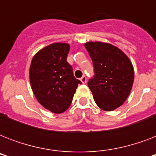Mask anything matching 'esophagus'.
<instances>
[{"mask_svg":"<svg viewBox=\"0 0 156 156\" xmlns=\"http://www.w3.org/2000/svg\"><path fill=\"white\" fill-rule=\"evenodd\" d=\"M80 80L83 84H85V83H87V77H86V76H83V77L80 78Z\"/></svg>","mask_w":156,"mask_h":156,"instance_id":"34e87169","label":"esophagus"}]
</instances>
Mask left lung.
Returning <instances> with one entry per match:
<instances>
[{
	"label": "left lung",
	"instance_id": "8db88e82",
	"mask_svg": "<svg viewBox=\"0 0 156 156\" xmlns=\"http://www.w3.org/2000/svg\"><path fill=\"white\" fill-rule=\"evenodd\" d=\"M94 67V76L87 85L98 106L112 111L123 104L133 83V69L121 50L109 44L88 42L85 44Z\"/></svg>",
	"mask_w": 156,
	"mask_h": 156
}]
</instances>
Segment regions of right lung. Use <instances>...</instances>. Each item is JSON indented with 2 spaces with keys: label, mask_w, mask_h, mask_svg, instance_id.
<instances>
[{
  "label": "right lung",
  "mask_w": 156,
  "mask_h": 156,
  "mask_svg": "<svg viewBox=\"0 0 156 156\" xmlns=\"http://www.w3.org/2000/svg\"><path fill=\"white\" fill-rule=\"evenodd\" d=\"M68 44L56 43L35 54L30 67V81L40 104L54 113H62L70 106L81 81L73 76L67 62Z\"/></svg>",
  "instance_id": "add662e5"
}]
</instances>
